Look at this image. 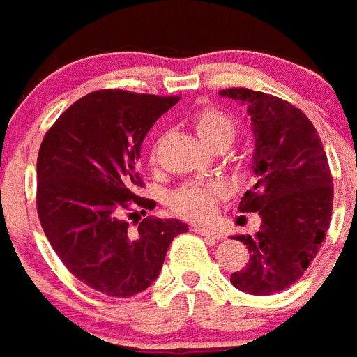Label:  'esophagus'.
I'll use <instances>...</instances> for the list:
<instances>
[{"mask_svg":"<svg viewBox=\"0 0 357 357\" xmlns=\"http://www.w3.org/2000/svg\"><path fill=\"white\" fill-rule=\"evenodd\" d=\"M193 232L201 234V236H204V238H210V239L221 238V234L219 232H213V230H210V228H206V227H201V225H195V227H193Z\"/></svg>","mask_w":357,"mask_h":357,"instance_id":"1","label":"esophagus"}]
</instances>
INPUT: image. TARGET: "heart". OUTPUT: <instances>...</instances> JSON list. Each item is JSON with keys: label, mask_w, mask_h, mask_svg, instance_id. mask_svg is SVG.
<instances>
[{"label": "heart", "mask_w": 357, "mask_h": 357, "mask_svg": "<svg viewBox=\"0 0 357 357\" xmlns=\"http://www.w3.org/2000/svg\"><path fill=\"white\" fill-rule=\"evenodd\" d=\"M192 125L199 138L204 144H212L213 139L225 138L232 142L234 123L227 114L215 108H199L192 116ZM227 195V188L218 181H192L182 184L173 192L169 201L171 210L184 219L206 221L213 215L218 202Z\"/></svg>", "instance_id": "heart-1"}]
</instances>
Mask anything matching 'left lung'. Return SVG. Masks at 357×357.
<instances>
[{
	"mask_svg": "<svg viewBox=\"0 0 357 357\" xmlns=\"http://www.w3.org/2000/svg\"><path fill=\"white\" fill-rule=\"evenodd\" d=\"M219 96L243 105L250 116L255 186L238 208L261 219L255 236L236 238L250 258L230 282L249 295H273L304 275L328 232L333 188L326 153L312 121L291 102L249 88Z\"/></svg>",
	"mask_w": 357,
	"mask_h": 357,
	"instance_id": "obj_1",
	"label": "left lung"
}]
</instances>
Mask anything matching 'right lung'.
I'll list each match as a JSON object with an SVG mask.
<instances>
[{
	"label": "right lung",
	"instance_id": "add662e5",
	"mask_svg": "<svg viewBox=\"0 0 357 357\" xmlns=\"http://www.w3.org/2000/svg\"><path fill=\"white\" fill-rule=\"evenodd\" d=\"M178 98L99 90L71 105L42 139L36 160V206L51 247L71 275L108 296L145 291L160 275L178 219H144L130 232L139 149L155 121ZM145 212V210H142ZM136 212L129 213V219Z\"/></svg>",
	"mask_w": 357,
	"mask_h": 357
}]
</instances>
